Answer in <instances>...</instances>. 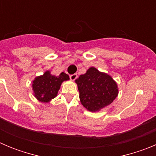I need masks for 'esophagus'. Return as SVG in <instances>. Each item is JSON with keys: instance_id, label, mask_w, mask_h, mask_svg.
Returning a JSON list of instances; mask_svg holds the SVG:
<instances>
[{"instance_id": "esophagus-1", "label": "esophagus", "mask_w": 156, "mask_h": 156, "mask_svg": "<svg viewBox=\"0 0 156 156\" xmlns=\"http://www.w3.org/2000/svg\"><path fill=\"white\" fill-rule=\"evenodd\" d=\"M77 76H78V75H77L76 73L73 74V75H70V79H71V80L74 81V80H75L76 79Z\"/></svg>"}]
</instances>
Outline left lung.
I'll return each mask as SVG.
<instances>
[{
	"instance_id": "8db88e82",
	"label": "left lung",
	"mask_w": 156,
	"mask_h": 156,
	"mask_svg": "<svg viewBox=\"0 0 156 156\" xmlns=\"http://www.w3.org/2000/svg\"><path fill=\"white\" fill-rule=\"evenodd\" d=\"M83 106L92 112H100L113 102L119 94L116 82L108 73L90 67L75 80Z\"/></svg>"
}]
</instances>
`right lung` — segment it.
Segmentation results:
<instances>
[{
	"mask_svg": "<svg viewBox=\"0 0 156 156\" xmlns=\"http://www.w3.org/2000/svg\"><path fill=\"white\" fill-rule=\"evenodd\" d=\"M67 80H69V76L65 73L55 76L51 73L50 70H47L32 81L34 96L41 102L49 103L58 95L62 83Z\"/></svg>",
	"mask_w": 156,
	"mask_h": 156,
	"instance_id": "1",
	"label": "right lung"
}]
</instances>
